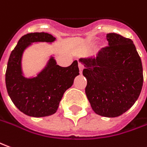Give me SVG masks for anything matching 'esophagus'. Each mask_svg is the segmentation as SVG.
<instances>
[{
	"instance_id": "34e87169",
	"label": "esophagus",
	"mask_w": 147,
	"mask_h": 147,
	"mask_svg": "<svg viewBox=\"0 0 147 147\" xmlns=\"http://www.w3.org/2000/svg\"><path fill=\"white\" fill-rule=\"evenodd\" d=\"M78 66H79V70H80V73L81 74L82 71H83V69H84V65L82 64L80 62H79V63H78Z\"/></svg>"
}]
</instances>
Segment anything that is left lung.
I'll return each instance as SVG.
<instances>
[{
  "mask_svg": "<svg viewBox=\"0 0 147 147\" xmlns=\"http://www.w3.org/2000/svg\"><path fill=\"white\" fill-rule=\"evenodd\" d=\"M109 46L96 58L80 59L83 75L92 109L98 115L116 117L129 110L135 103L143 84L141 58L130 38L109 33Z\"/></svg>",
  "mask_w": 147,
  "mask_h": 147,
  "instance_id": "1",
  "label": "left lung"
}]
</instances>
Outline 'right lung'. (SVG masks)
Masks as SVG:
<instances>
[{
  "label": "right lung",
  "mask_w": 147,
  "mask_h": 147,
  "mask_svg": "<svg viewBox=\"0 0 147 147\" xmlns=\"http://www.w3.org/2000/svg\"><path fill=\"white\" fill-rule=\"evenodd\" d=\"M55 38L47 33H30L19 39L12 51L5 72L8 94L15 106L30 117H42L54 114L67 89L73 84L79 75L77 60L68 67L57 65L51 57L44 69L38 76L25 78L22 71V56L25 49L31 42H51Z\"/></svg>",
  "instance_id": "add662e5"
}]
</instances>
